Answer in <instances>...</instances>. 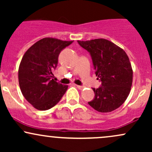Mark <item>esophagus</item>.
<instances>
[{
	"label": "esophagus",
	"instance_id": "obj_1",
	"mask_svg": "<svg viewBox=\"0 0 152 152\" xmlns=\"http://www.w3.org/2000/svg\"><path fill=\"white\" fill-rule=\"evenodd\" d=\"M76 86L78 88V89H80V90H82L83 88V86H79V85H76Z\"/></svg>",
	"mask_w": 152,
	"mask_h": 152
}]
</instances>
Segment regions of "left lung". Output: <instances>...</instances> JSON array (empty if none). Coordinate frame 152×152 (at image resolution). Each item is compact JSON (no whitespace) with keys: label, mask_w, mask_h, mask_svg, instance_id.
<instances>
[{"label":"left lung","mask_w":152,"mask_h":152,"mask_svg":"<svg viewBox=\"0 0 152 152\" xmlns=\"http://www.w3.org/2000/svg\"><path fill=\"white\" fill-rule=\"evenodd\" d=\"M90 53L97 79L102 82L93 88V100L88 104L99 112H111L126 101L130 93L133 71L126 52L114 43L104 39L78 41Z\"/></svg>","instance_id":"8db88e82"}]
</instances>
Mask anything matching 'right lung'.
Here are the masks:
<instances>
[{"mask_svg": "<svg viewBox=\"0 0 152 152\" xmlns=\"http://www.w3.org/2000/svg\"><path fill=\"white\" fill-rule=\"evenodd\" d=\"M73 42L44 38L23 56L18 69L19 86L25 99L36 109L53 107L66 93L68 86L54 81L53 72L61 51Z\"/></svg>", "mask_w": 152, "mask_h": 152, "instance_id": "add662e5", "label": "right lung"}]
</instances>
